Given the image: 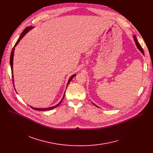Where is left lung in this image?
<instances>
[{"label":"left lung","instance_id":"1","mask_svg":"<svg viewBox=\"0 0 153 153\" xmlns=\"http://www.w3.org/2000/svg\"><path fill=\"white\" fill-rule=\"evenodd\" d=\"M134 40H135V42H136V45H137V48H139V50L142 52V53L144 55V52H143V48H142V47L140 46V45L139 44V42H138V40H137V38H136V37L135 36H134Z\"/></svg>","mask_w":153,"mask_h":153}]
</instances>
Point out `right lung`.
Wrapping results in <instances>:
<instances>
[{"mask_svg": "<svg viewBox=\"0 0 153 153\" xmlns=\"http://www.w3.org/2000/svg\"><path fill=\"white\" fill-rule=\"evenodd\" d=\"M32 27H27L24 31H23V32L22 33V34H20V37H19V38L18 39V40H17V42H16V43H15V45H14V47L18 44V43L20 42V40L23 38V37L29 31V30H31V29H32ZM14 47L13 48V50H12V51H11V56H10V66H11V73H12V78H13V83H14V79H13V56H14ZM76 76V74H74V75H73L70 78V79H69V80H68V84H67V86H68V83L71 81V80L73 79V78L74 77ZM13 85H14V84H13ZM63 98H64V96H63V98H62V99L61 100V101L57 104V105H56V106H52V107H50V108H33V107H32V106H30L31 108H32L33 109H34V110H37V111H47V110H53V109H54V108H56V107H57L60 103H61V102H62V100H63Z\"/></svg>", "mask_w": 153, "mask_h": 153, "instance_id": "add662e5", "label": "right lung"}]
</instances>
